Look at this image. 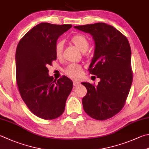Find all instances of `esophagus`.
Listing matches in <instances>:
<instances>
[{"instance_id":"obj_1","label":"esophagus","mask_w":149,"mask_h":149,"mask_svg":"<svg viewBox=\"0 0 149 149\" xmlns=\"http://www.w3.org/2000/svg\"><path fill=\"white\" fill-rule=\"evenodd\" d=\"M80 82H78V81H73V85L74 86H78L80 85Z\"/></svg>"}]
</instances>
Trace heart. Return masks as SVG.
Listing matches in <instances>:
<instances>
[{
    "label": "heart",
    "instance_id": "heart-1",
    "mask_svg": "<svg viewBox=\"0 0 149 149\" xmlns=\"http://www.w3.org/2000/svg\"><path fill=\"white\" fill-rule=\"evenodd\" d=\"M71 41L74 45L78 47L81 51L84 52L88 50L89 47V41L88 39L85 36L82 34H76L74 35L71 38ZM64 42L61 40L58 41L55 45L54 51L55 54L57 58H61L62 56L63 51ZM82 72V67L80 65L76 63H71L64 70L67 76L69 77L73 78V79H78L81 77Z\"/></svg>",
    "mask_w": 149,
    "mask_h": 149
}]
</instances>
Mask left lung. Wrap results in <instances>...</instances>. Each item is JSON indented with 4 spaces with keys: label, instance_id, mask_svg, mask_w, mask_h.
Masks as SVG:
<instances>
[{
    "label": "left lung",
    "instance_id": "1",
    "mask_svg": "<svg viewBox=\"0 0 149 149\" xmlns=\"http://www.w3.org/2000/svg\"><path fill=\"white\" fill-rule=\"evenodd\" d=\"M74 27L93 36L95 51L88 70L100 79L97 86L82 83L87 89L84 109L95 119H109L125 106L132 83L130 44L118 30L104 22Z\"/></svg>",
    "mask_w": 149,
    "mask_h": 149
}]
</instances>
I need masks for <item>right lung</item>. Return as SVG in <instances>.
Segmentation results:
<instances>
[{
	"label": "right lung",
	"instance_id": "right-lung-1",
	"mask_svg": "<svg viewBox=\"0 0 149 149\" xmlns=\"http://www.w3.org/2000/svg\"><path fill=\"white\" fill-rule=\"evenodd\" d=\"M71 24L42 22L29 30L19 42L15 53L16 80L22 100L40 118L50 120L63 113L73 84L65 76L54 79L47 66L56 60L54 47Z\"/></svg>",
	"mask_w": 149,
	"mask_h": 149
}]
</instances>
